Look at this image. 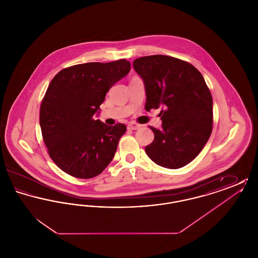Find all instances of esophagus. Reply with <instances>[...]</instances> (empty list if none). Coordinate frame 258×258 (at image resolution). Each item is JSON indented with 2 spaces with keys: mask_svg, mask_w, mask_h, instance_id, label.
I'll return each instance as SVG.
<instances>
[{
  "mask_svg": "<svg viewBox=\"0 0 258 258\" xmlns=\"http://www.w3.org/2000/svg\"><path fill=\"white\" fill-rule=\"evenodd\" d=\"M140 124L135 123H130L127 124V130H131V131H135V130H138L140 128Z\"/></svg>",
  "mask_w": 258,
  "mask_h": 258,
  "instance_id": "34e87169",
  "label": "esophagus"
}]
</instances>
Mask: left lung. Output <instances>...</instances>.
<instances>
[{"label": "left lung", "mask_w": 258, "mask_h": 258, "mask_svg": "<svg viewBox=\"0 0 258 258\" xmlns=\"http://www.w3.org/2000/svg\"><path fill=\"white\" fill-rule=\"evenodd\" d=\"M144 81L145 109L162 107V126L153 131L154 141L145 147L158 165L181 168L195 160L208 141L213 128V98L197 68L187 61L164 55L134 61Z\"/></svg>", "instance_id": "left-lung-1"}]
</instances>
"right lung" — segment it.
Listing matches in <instances>:
<instances>
[{"label": "right lung", "mask_w": 258, "mask_h": 258, "mask_svg": "<svg viewBox=\"0 0 258 258\" xmlns=\"http://www.w3.org/2000/svg\"><path fill=\"white\" fill-rule=\"evenodd\" d=\"M130 71L125 59L86 62L61 70L50 82L41 101L39 124L48 155L62 171L90 179L110 163L126 126L107 125L94 115L111 87Z\"/></svg>", "instance_id": "obj_1"}]
</instances>
